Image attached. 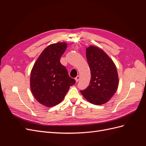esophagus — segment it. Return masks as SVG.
<instances>
[{
  "label": "esophagus",
  "mask_w": 146,
  "mask_h": 146,
  "mask_svg": "<svg viewBox=\"0 0 146 146\" xmlns=\"http://www.w3.org/2000/svg\"><path fill=\"white\" fill-rule=\"evenodd\" d=\"M75 79H76V82H78L79 81V80H80V76H77Z\"/></svg>",
  "instance_id": "34e87169"
}]
</instances>
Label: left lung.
<instances>
[{
    "instance_id": "obj_1",
    "label": "left lung",
    "mask_w": 146,
    "mask_h": 146,
    "mask_svg": "<svg viewBox=\"0 0 146 146\" xmlns=\"http://www.w3.org/2000/svg\"><path fill=\"white\" fill-rule=\"evenodd\" d=\"M86 55L91 77L90 85L80 92L90 102L102 105L112 98L117 89L119 78L116 66L102 50L97 47L86 48Z\"/></svg>"
}]
</instances>
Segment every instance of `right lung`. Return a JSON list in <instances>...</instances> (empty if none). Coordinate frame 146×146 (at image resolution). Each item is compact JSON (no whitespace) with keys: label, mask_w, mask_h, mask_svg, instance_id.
Segmentation results:
<instances>
[{"label":"right lung","mask_w":146,"mask_h":146,"mask_svg":"<svg viewBox=\"0 0 146 146\" xmlns=\"http://www.w3.org/2000/svg\"><path fill=\"white\" fill-rule=\"evenodd\" d=\"M67 44L58 42L47 46L38 58L31 71L30 88L39 103L51 107L60 103L69 87L76 83L60 63Z\"/></svg>","instance_id":"obj_1"}]
</instances>
